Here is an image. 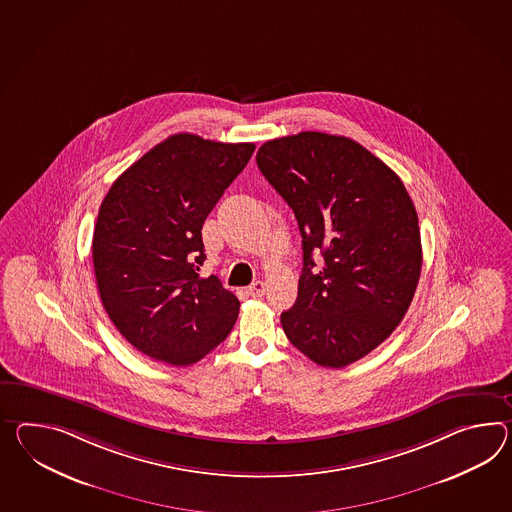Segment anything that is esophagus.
<instances>
[{
    "instance_id": "esophagus-1",
    "label": "esophagus",
    "mask_w": 512,
    "mask_h": 512,
    "mask_svg": "<svg viewBox=\"0 0 512 512\" xmlns=\"http://www.w3.org/2000/svg\"><path fill=\"white\" fill-rule=\"evenodd\" d=\"M264 283L262 281H255V283H251L250 287H248V294L253 296V298H261L262 294H264Z\"/></svg>"
}]
</instances>
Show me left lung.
I'll list each match as a JSON object with an SVG mask.
<instances>
[{
  "label": "left lung",
  "instance_id": "left-lung-1",
  "mask_svg": "<svg viewBox=\"0 0 512 512\" xmlns=\"http://www.w3.org/2000/svg\"><path fill=\"white\" fill-rule=\"evenodd\" d=\"M257 166L303 238L285 335L325 368L359 361L392 335L418 287L422 242L407 188L359 142L318 131L264 142Z\"/></svg>",
  "mask_w": 512,
  "mask_h": 512
}]
</instances>
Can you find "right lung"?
I'll use <instances>...</instances> for the list:
<instances>
[{"mask_svg":"<svg viewBox=\"0 0 512 512\" xmlns=\"http://www.w3.org/2000/svg\"><path fill=\"white\" fill-rule=\"evenodd\" d=\"M253 151L177 133L131 164L101 203L92 238L101 303L151 359L194 364L237 322V296L198 274L201 227Z\"/></svg>","mask_w":512,"mask_h":512,"instance_id":"add662e5","label":"right lung"}]
</instances>
